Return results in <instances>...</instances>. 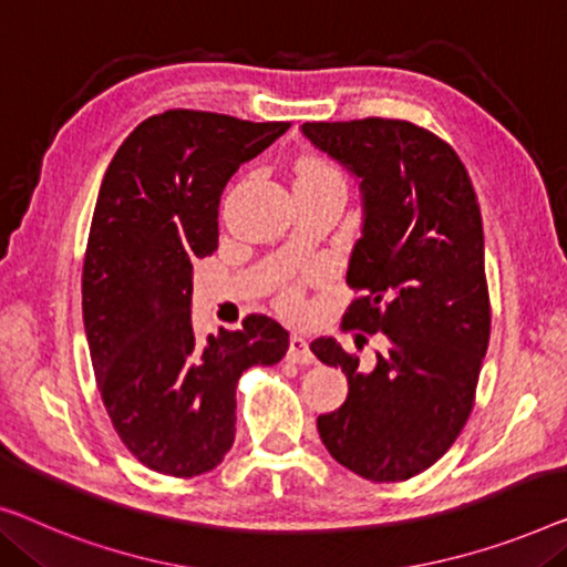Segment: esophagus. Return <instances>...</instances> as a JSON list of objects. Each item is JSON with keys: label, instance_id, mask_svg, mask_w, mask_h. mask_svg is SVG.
<instances>
[{"label": "esophagus", "instance_id": "obj_1", "mask_svg": "<svg viewBox=\"0 0 567 567\" xmlns=\"http://www.w3.org/2000/svg\"><path fill=\"white\" fill-rule=\"evenodd\" d=\"M286 358H289L291 363H299V365L315 363V352L309 350V342H307V338H301V334H291L289 352H286Z\"/></svg>", "mask_w": 567, "mask_h": 567}]
</instances>
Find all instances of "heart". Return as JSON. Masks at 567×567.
<instances>
[{
  "instance_id": "heart-1",
  "label": "heart",
  "mask_w": 567,
  "mask_h": 567,
  "mask_svg": "<svg viewBox=\"0 0 567 567\" xmlns=\"http://www.w3.org/2000/svg\"><path fill=\"white\" fill-rule=\"evenodd\" d=\"M297 178H301V182H340L342 184L340 171L334 168L330 161L317 158V155H309V158L299 161Z\"/></svg>"
}]
</instances>
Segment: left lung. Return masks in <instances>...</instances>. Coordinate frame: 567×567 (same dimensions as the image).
<instances>
[{
    "label": "left lung",
    "mask_w": 567,
    "mask_h": 567,
    "mask_svg": "<svg viewBox=\"0 0 567 567\" xmlns=\"http://www.w3.org/2000/svg\"><path fill=\"white\" fill-rule=\"evenodd\" d=\"M301 135L360 186L363 225L348 264L360 297L342 322L383 334L371 363L334 338L309 344L348 375V399L319 416V437L360 478L406 481L461 434L488 350L478 196L453 147L412 122H307Z\"/></svg>",
    "instance_id": "left-lung-1"
}]
</instances>
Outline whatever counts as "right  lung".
Returning <instances> with one entry per match:
<instances>
[{"mask_svg": "<svg viewBox=\"0 0 567 567\" xmlns=\"http://www.w3.org/2000/svg\"><path fill=\"white\" fill-rule=\"evenodd\" d=\"M289 127L168 110L141 122L106 168L81 278L84 330L106 414L151 471L192 478L223 463L237 381L289 350L266 315L207 340L192 324V264L217 250L219 196Z\"/></svg>", "mask_w": 567, "mask_h": 567, "instance_id": "1", "label": "right lung"}]
</instances>
